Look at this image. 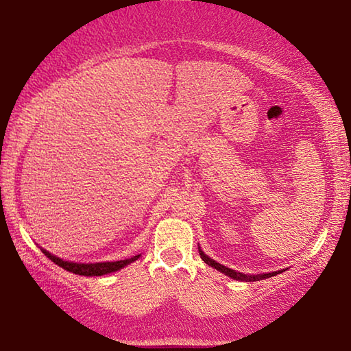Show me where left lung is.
Returning a JSON list of instances; mask_svg holds the SVG:
<instances>
[{"label":"left lung","instance_id":"left-lung-1","mask_svg":"<svg viewBox=\"0 0 351 351\" xmlns=\"http://www.w3.org/2000/svg\"><path fill=\"white\" fill-rule=\"evenodd\" d=\"M200 257H202V260H203V261H205L206 265L213 266V268H216L217 271H221V273H223V274H226V276L233 277V279H237V280L254 282V280H261V279H266V277H273V276H276V274H279V273H280V271H276V273H268V274H258V276H245V274H243V273H237V271H233V269L227 268V266H223V265H221V263H217V261H214L213 258L206 257V255L203 254V250H200Z\"/></svg>","mask_w":351,"mask_h":351}]
</instances>
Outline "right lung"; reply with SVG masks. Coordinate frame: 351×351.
<instances>
[{
  "label": "right lung",
  "mask_w": 351,
  "mask_h": 351,
  "mask_svg": "<svg viewBox=\"0 0 351 351\" xmlns=\"http://www.w3.org/2000/svg\"><path fill=\"white\" fill-rule=\"evenodd\" d=\"M44 254L53 261L55 265H58L62 269L78 276H102V274L114 273V271L124 268L125 265L132 263V261H135L140 257V255H134V257L130 258L118 260V261H106V263H72V261H64L58 257H55V255L49 254L47 250H44Z\"/></svg>",
  "instance_id": "right-lung-1"
}]
</instances>
